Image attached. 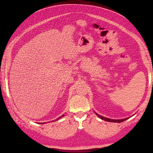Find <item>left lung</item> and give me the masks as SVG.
Wrapping results in <instances>:
<instances>
[{
  "label": "left lung",
  "instance_id": "1",
  "mask_svg": "<svg viewBox=\"0 0 153 153\" xmlns=\"http://www.w3.org/2000/svg\"><path fill=\"white\" fill-rule=\"evenodd\" d=\"M95 114H97V116H98L99 117V118H100V119L105 120V121H106V122H118V123H120V122H123V121H125V120H128V118L122 119V120H113V119H110V118H105V117H103V116H100V115L96 113V112H95Z\"/></svg>",
  "mask_w": 153,
  "mask_h": 153
}]
</instances>
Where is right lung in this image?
<instances>
[{
    "label": "right lung",
    "mask_w": 153,
    "mask_h": 153,
    "mask_svg": "<svg viewBox=\"0 0 153 153\" xmlns=\"http://www.w3.org/2000/svg\"><path fill=\"white\" fill-rule=\"evenodd\" d=\"M64 114H62V116H60L59 117V118H57L56 119V120H59V119H60L61 118H62V117H64Z\"/></svg>",
    "instance_id": "right-lung-1"
}]
</instances>
